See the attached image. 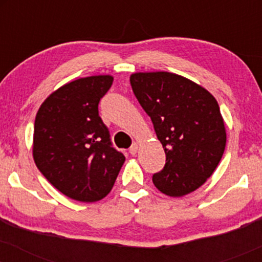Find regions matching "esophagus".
<instances>
[{
  "instance_id": "34e87169",
  "label": "esophagus",
  "mask_w": 262,
  "mask_h": 262,
  "mask_svg": "<svg viewBox=\"0 0 262 262\" xmlns=\"http://www.w3.org/2000/svg\"><path fill=\"white\" fill-rule=\"evenodd\" d=\"M129 152H130V155H135L138 152V144L137 143H134L133 145L130 146V149H129Z\"/></svg>"
}]
</instances>
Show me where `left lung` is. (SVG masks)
Returning a JSON list of instances; mask_svg holds the SVG:
<instances>
[{
	"instance_id": "obj_1",
	"label": "left lung",
	"mask_w": 262,
	"mask_h": 262,
	"mask_svg": "<svg viewBox=\"0 0 262 262\" xmlns=\"http://www.w3.org/2000/svg\"><path fill=\"white\" fill-rule=\"evenodd\" d=\"M130 85L166 154L164 169L152 175L155 187L170 197L196 191L214 172L227 143L217 100L166 71L132 74Z\"/></svg>"
}]
</instances>
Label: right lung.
I'll return each instance as SVG.
<instances>
[{
    "mask_svg": "<svg viewBox=\"0 0 262 262\" xmlns=\"http://www.w3.org/2000/svg\"><path fill=\"white\" fill-rule=\"evenodd\" d=\"M112 82L111 75H97L65 83L35 116V165L54 187L80 202L106 197L125 161L98 114V103Z\"/></svg>",
    "mask_w": 262,
    "mask_h": 262,
    "instance_id": "1",
    "label": "right lung"
}]
</instances>
